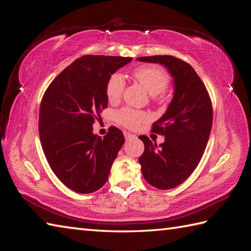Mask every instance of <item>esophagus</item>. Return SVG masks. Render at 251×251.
Masks as SVG:
<instances>
[{
	"label": "esophagus",
	"mask_w": 251,
	"mask_h": 251,
	"mask_svg": "<svg viewBox=\"0 0 251 251\" xmlns=\"http://www.w3.org/2000/svg\"><path fill=\"white\" fill-rule=\"evenodd\" d=\"M125 137H126V140H133L136 138V136L131 134V133H127V132H125Z\"/></svg>",
	"instance_id": "obj_1"
}]
</instances>
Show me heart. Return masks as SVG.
<instances>
[{"label":"heart","instance_id":"1","mask_svg":"<svg viewBox=\"0 0 251 251\" xmlns=\"http://www.w3.org/2000/svg\"><path fill=\"white\" fill-rule=\"evenodd\" d=\"M133 77L146 89L149 94L156 96L162 93L169 85L170 78L162 69L155 66H140L133 72ZM126 81L120 73H113L105 85V95L109 101L118 100L124 92ZM117 121L126 127L134 128L142 121L147 120V115L143 112L132 109H123L116 114Z\"/></svg>","mask_w":251,"mask_h":251}]
</instances>
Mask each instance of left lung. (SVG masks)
<instances>
[{"label":"left lung","mask_w":251,"mask_h":251,"mask_svg":"<svg viewBox=\"0 0 251 251\" xmlns=\"http://www.w3.org/2000/svg\"><path fill=\"white\" fill-rule=\"evenodd\" d=\"M138 62L160 64L174 81V96L165 113L155 121L153 132L164 135L160 146L139 137L144 151L139 158L148 183L159 189L178 186L199 164L209 138L212 108L207 90L194 68L172 55L142 56Z\"/></svg>","instance_id":"8db88e82"}]
</instances>
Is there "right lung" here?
Masks as SVG:
<instances>
[{"mask_svg": "<svg viewBox=\"0 0 251 251\" xmlns=\"http://www.w3.org/2000/svg\"><path fill=\"white\" fill-rule=\"evenodd\" d=\"M132 57L83 55L53 79L40 108L39 132L44 154L55 176L72 191L90 194L107 182L125 143L111 126L103 138L93 124L108 107L105 85Z\"/></svg>", "mask_w": 251, "mask_h": 251, "instance_id": "1", "label": "right lung"}]
</instances>
